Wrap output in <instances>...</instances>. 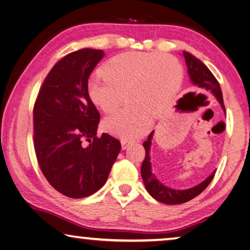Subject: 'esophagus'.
Wrapping results in <instances>:
<instances>
[{
    "label": "esophagus",
    "mask_w": 250,
    "mask_h": 250,
    "mask_svg": "<svg viewBox=\"0 0 250 250\" xmlns=\"http://www.w3.org/2000/svg\"><path fill=\"white\" fill-rule=\"evenodd\" d=\"M129 145H131L130 140H121V146H122V149H124V150H125L126 147L129 146Z\"/></svg>",
    "instance_id": "obj_1"
}]
</instances>
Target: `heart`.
I'll list each match as a JSON object with an SVG mask.
<instances>
[{"label": "heart", "mask_w": 250, "mask_h": 250, "mask_svg": "<svg viewBox=\"0 0 250 250\" xmlns=\"http://www.w3.org/2000/svg\"><path fill=\"white\" fill-rule=\"evenodd\" d=\"M104 74L88 83V95L107 117L104 129L121 138L141 137L150 129L152 117L160 116L180 91L183 69L174 57L142 52L118 55L105 62Z\"/></svg>", "instance_id": "b5f03b06"}]
</instances>
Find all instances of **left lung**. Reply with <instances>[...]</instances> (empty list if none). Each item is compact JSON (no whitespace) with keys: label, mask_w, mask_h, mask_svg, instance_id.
Instances as JSON below:
<instances>
[{"label":"left lung","mask_w":250,"mask_h":250,"mask_svg":"<svg viewBox=\"0 0 250 250\" xmlns=\"http://www.w3.org/2000/svg\"><path fill=\"white\" fill-rule=\"evenodd\" d=\"M183 56L185 58L186 66H188V71L192 83L195 84L200 90L206 91L208 92V94H213L216 97L218 103L221 104L223 110L225 111V105H224L221 86H219V83L217 82V79L215 78V76L211 74V71L203 64L200 59L193 56L192 54L183 52ZM153 133L154 131H152L149 134V137H147V140L143 142V146H145L146 149V158L143 160L141 166V176L146 191L149 192L150 195L155 198L156 201L168 205L182 204V203L191 201L194 197L200 195L207 186H208L211 180H213L216 171L211 173V174L207 177L205 181H203L201 184L194 186L192 188L173 189L167 188L166 185H163L158 179H156L154 174H152L151 171L150 146L152 145L151 141L152 138H153Z\"/></svg>","instance_id":"left-lung-1"}]
</instances>
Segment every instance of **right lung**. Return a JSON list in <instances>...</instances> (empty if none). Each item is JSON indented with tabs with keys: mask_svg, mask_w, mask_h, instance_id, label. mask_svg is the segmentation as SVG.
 <instances>
[{
	"mask_svg": "<svg viewBox=\"0 0 250 250\" xmlns=\"http://www.w3.org/2000/svg\"><path fill=\"white\" fill-rule=\"evenodd\" d=\"M104 56L91 48L66 55L46 76L34 104L37 162L48 183L71 198L103 188L121 150L118 139L97 135L100 115L88 95V79Z\"/></svg>",
	"mask_w": 250,
	"mask_h": 250,
	"instance_id": "add662e5",
	"label": "right lung"
}]
</instances>
